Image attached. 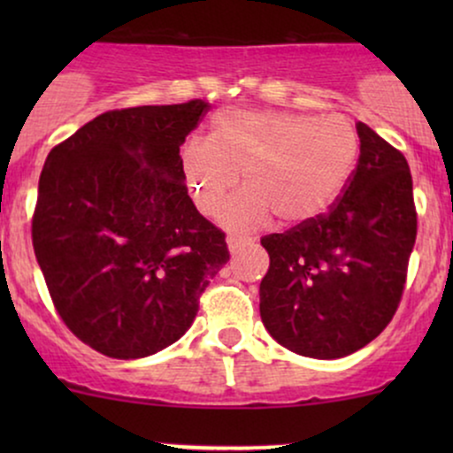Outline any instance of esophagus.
<instances>
[{"label":"esophagus","mask_w":453,"mask_h":453,"mask_svg":"<svg viewBox=\"0 0 453 453\" xmlns=\"http://www.w3.org/2000/svg\"><path fill=\"white\" fill-rule=\"evenodd\" d=\"M226 241H227V247H230V251L234 253V251H238V249H241L242 244H247L249 238L242 236V234H227Z\"/></svg>","instance_id":"esophagus-1"}]
</instances>
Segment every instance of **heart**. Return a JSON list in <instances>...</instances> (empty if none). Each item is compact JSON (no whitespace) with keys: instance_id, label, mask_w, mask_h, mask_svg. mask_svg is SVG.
I'll return each instance as SVG.
<instances>
[{"instance_id":"1","label":"heart","mask_w":453,"mask_h":453,"mask_svg":"<svg viewBox=\"0 0 453 453\" xmlns=\"http://www.w3.org/2000/svg\"><path fill=\"white\" fill-rule=\"evenodd\" d=\"M360 136L345 114L311 117L274 108H223L209 138L180 153L196 206L217 217L243 173L248 191L223 212L230 227H253L274 212L280 223L315 219L334 204L356 170Z\"/></svg>"}]
</instances>
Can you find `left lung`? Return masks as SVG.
I'll return each instance as SVG.
<instances>
[{"label":"left lung","instance_id":"obj_1","mask_svg":"<svg viewBox=\"0 0 453 453\" xmlns=\"http://www.w3.org/2000/svg\"><path fill=\"white\" fill-rule=\"evenodd\" d=\"M357 136L356 170L330 211L262 238L264 326L279 345L317 360L349 356L386 330L418 236L404 155L366 123Z\"/></svg>","mask_w":453,"mask_h":453}]
</instances>
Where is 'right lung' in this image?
Listing matches in <instances>:
<instances>
[{
	"mask_svg": "<svg viewBox=\"0 0 453 453\" xmlns=\"http://www.w3.org/2000/svg\"><path fill=\"white\" fill-rule=\"evenodd\" d=\"M206 111L202 100L108 111L46 157L35 259L64 324L104 356L136 360L179 341L230 259L179 155Z\"/></svg>",
	"mask_w": 453,
	"mask_h": 453,
	"instance_id": "right-lung-1",
	"label": "right lung"
}]
</instances>
